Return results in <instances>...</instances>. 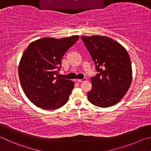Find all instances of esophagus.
<instances>
[{
	"mask_svg": "<svg viewBox=\"0 0 151 151\" xmlns=\"http://www.w3.org/2000/svg\"><path fill=\"white\" fill-rule=\"evenodd\" d=\"M88 79H87V78H84L83 79H82V80H77V81L79 83H81V82H83V81H86Z\"/></svg>",
	"mask_w": 151,
	"mask_h": 151,
	"instance_id": "obj_1",
	"label": "esophagus"
}]
</instances>
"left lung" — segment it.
Returning a JSON list of instances; mask_svg holds the SVG:
<instances>
[{
	"instance_id": "8db88e82",
	"label": "left lung",
	"mask_w": 151,
	"mask_h": 151,
	"mask_svg": "<svg viewBox=\"0 0 151 151\" xmlns=\"http://www.w3.org/2000/svg\"><path fill=\"white\" fill-rule=\"evenodd\" d=\"M98 73L91 78L88 97L92 104L108 107L119 102L130 88L132 66L125 47L109 37L81 36Z\"/></svg>"
}]
</instances>
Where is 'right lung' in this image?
Here are the masks:
<instances>
[{"label":"right lung","mask_w":151,"mask_h":151,"mask_svg":"<svg viewBox=\"0 0 151 151\" xmlns=\"http://www.w3.org/2000/svg\"><path fill=\"white\" fill-rule=\"evenodd\" d=\"M79 37H44L31 42L24 52L18 65V76L26 97L36 106L55 110L68 102L74 82L60 78L57 69L60 70L63 55Z\"/></svg>","instance_id":"obj_1"}]
</instances>
